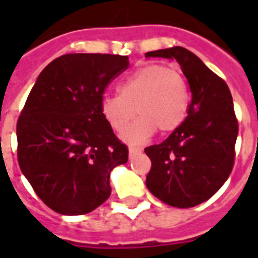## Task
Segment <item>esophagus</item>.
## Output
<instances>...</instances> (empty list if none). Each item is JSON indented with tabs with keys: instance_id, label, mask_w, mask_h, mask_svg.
Wrapping results in <instances>:
<instances>
[{
	"instance_id": "1",
	"label": "esophagus",
	"mask_w": 258,
	"mask_h": 258,
	"mask_svg": "<svg viewBox=\"0 0 258 258\" xmlns=\"http://www.w3.org/2000/svg\"><path fill=\"white\" fill-rule=\"evenodd\" d=\"M142 151L141 147H134V146H131L128 149V153H130V157H133V155H135V154H139Z\"/></svg>"
}]
</instances>
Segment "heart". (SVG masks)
Returning a JSON list of instances; mask_svg holds the SVG:
<instances>
[{
	"mask_svg": "<svg viewBox=\"0 0 258 258\" xmlns=\"http://www.w3.org/2000/svg\"><path fill=\"white\" fill-rule=\"evenodd\" d=\"M190 105V92L182 72L162 64L139 67L119 84V95H107L101 99L103 116L115 131H123L130 143L147 141L155 131L166 135L179 128ZM137 111H135V109Z\"/></svg>",
	"mask_w": 258,
	"mask_h": 258,
	"instance_id": "obj_1",
	"label": "heart"
}]
</instances>
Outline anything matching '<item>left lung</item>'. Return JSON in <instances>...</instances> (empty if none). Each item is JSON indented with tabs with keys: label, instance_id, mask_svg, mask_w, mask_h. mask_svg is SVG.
Masks as SVG:
<instances>
[{
	"label": "left lung",
	"instance_id": "8db88e82",
	"mask_svg": "<svg viewBox=\"0 0 258 258\" xmlns=\"http://www.w3.org/2000/svg\"><path fill=\"white\" fill-rule=\"evenodd\" d=\"M146 57L175 58L191 91L187 117L161 145L146 147L151 170L146 186L174 208H192L213 197L234 166L238 135L226 83L182 46L147 52Z\"/></svg>",
	"mask_w": 258,
	"mask_h": 258
}]
</instances>
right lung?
Here are the masks:
<instances>
[{"instance_id":"1","label":"right lung","mask_w":258,"mask_h":258,"mask_svg":"<svg viewBox=\"0 0 258 258\" xmlns=\"http://www.w3.org/2000/svg\"><path fill=\"white\" fill-rule=\"evenodd\" d=\"M127 56L68 53L42 70L17 121L22 174L44 204L80 216L111 196L109 172L128 149L100 109L105 88L128 68Z\"/></svg>"}]
</instances>
